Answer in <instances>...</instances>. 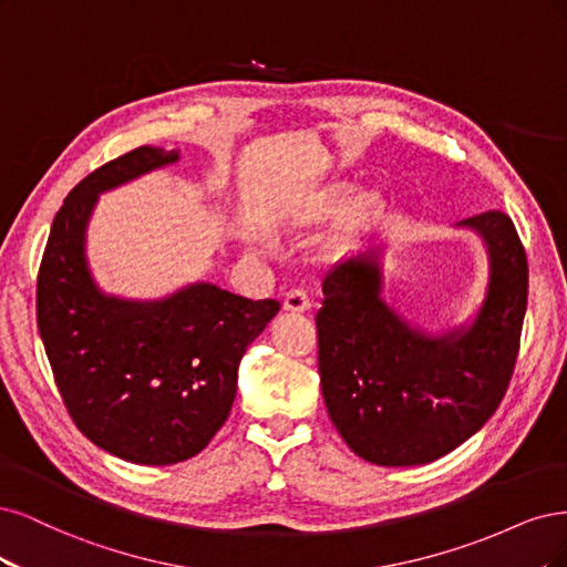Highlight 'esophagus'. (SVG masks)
<instances>
[{
	"label": "esophagus",
	"instance_id": "esophagus-1",
	"mask_svg": "<svg viewBox=\"0 0 567 567\" xmlns=\"http://www.w3.org/2000/svg\"><path fill=\"white\" fill-rule=\"evenodd\" d=\"M310 299L303 289H291L285 295V301H282V308L287 310V313H306V310H310Z\"/></svg>",
	"mask_w": 567,
	"mask_h": 567
}]
</instances>
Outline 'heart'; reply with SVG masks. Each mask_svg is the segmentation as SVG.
<instances>
[{
	"label": "heart",
	"mask_w": 567,
	"mask_h": 567,
	"mask_svg": "<svg viewBox=\"0 0 567 567\" xmlns=\"http://www.w3.org/2000/svg\"><path fill=\"white\" fill-rule=\"evenodd\" d=\"M343 197H346V186H339V184L310 190L287 207L285 226L289 230L313 228L337 212V207L343 203ZM383 207H386V199H383L379 190H362L353 195L337 216L332 245L346 247L353 240H358L364 230H370L377 224Z\"/></svg>",
	"instance_id": "heart-1"
}]
</instances>
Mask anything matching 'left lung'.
<instances>
[{"mask_svg":"<svg viewBox=\"0 0 567 567\" xmlns=\"http://www.w3.org/2000/svg\"><path fill=\"white\" fill-rule=\"evenodd\" d=\"M489 251V285L471 330L431 339L381 301L379 251L322 282L316 316L322 398L339 435L379 466L441 460L483 429L508 389L527 306V259L511 216H468Z\"/></svg>","mask_w":567,"mask_h":567,"instance_id":"1","label":"left lung"}]
</instances>
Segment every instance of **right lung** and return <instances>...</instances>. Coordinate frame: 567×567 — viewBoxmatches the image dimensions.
<instances>
[{
    "label": "right lung",
    "mask_w": 567,
    "mask_h": 567,
    "mask_svg": "<svg viewBox=\"0 0 567 567\" xmlns=\"http://www.w3.org/2000/svg\"><path fill=\"white\" fill-rule=\"evenodd\" d=\"M176 159L141 145L82 178L38 272V324L68 414L91 443L145 466L209 445L230 414L240 358L280 310L207 282L155 303L103 297L91 282L84 228L99 193Z\"/></svg>",
    "instance_id": "right-lung-1"
}]
</instances>
